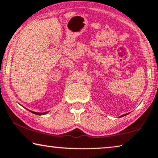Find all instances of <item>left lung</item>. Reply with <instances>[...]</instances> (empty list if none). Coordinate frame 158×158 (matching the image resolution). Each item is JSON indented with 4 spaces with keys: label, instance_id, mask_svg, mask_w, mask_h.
I'll return each mask as SVG.
<instances>
[{
    "label": "left lung",
    "instance_id": "obj_1",
    "mask_svg": "<svg viewBox=\"0 0 158 158\" xmlns=\"http://www.w3.org/2000/svg\"><path fill=\"white\" fill-rule=\"evenodd\" d=\"M125 116V115H123V116Z\"/></svg>",
    "mask_w": 158,
    "mask_h": 158
}]
</instances>
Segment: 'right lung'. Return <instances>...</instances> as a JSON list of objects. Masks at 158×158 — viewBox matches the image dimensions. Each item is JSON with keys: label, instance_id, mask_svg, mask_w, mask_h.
<instances>
[{"label": "right lung", "instance_id": "add662e5", "mask_svg": "<svg viewBox=\"0 0 158 158\" xmlns=\"http://www.w3.org/2000/svg\"><path fill=\"white\" fill-rule=\"evenodd\" d=\"M29 111H30V110H29ZM30 111L32 112V113L36 114V115H44V114L47 113V112H44V113H37V112H34V111Z\"/></svg>", "mask_w": 158, "mask_h": 158}]
</instances>
